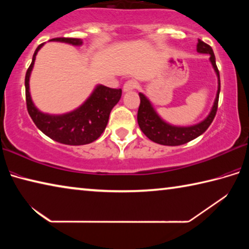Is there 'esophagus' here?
<instances>
[{"label": "esophagus", "instance_id": "34e87169", "mask_svg": "<svg viewBox=\"0 0 249 249\" xmlns=\"http://www.w3.org/2000/svg\"><path fill=\"white\" fill-rule=\"evenodd\" d=\"M136 87H137V82L136 81H134V80H128V81H126L125 84L123 86V91L124 92L132 91Z\"/></svg>", "mask_w": 249, "mask_h": 249}]
</instances>
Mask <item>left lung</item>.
Wrapping results in <instances>:
<instances>
[{
	"label": "left lung",
	"mask_w": 249,
	"mask_h": 249,
	"mask_svg": "<svg viewBox=\"0 0 249 249\" xmlns=\"http://www.w3.org/2000/svg\"><path fill=\"white\" fill-rule=\"evenodd\" d=\"M196 50L197 53H200L210 54V61L217 75L218 87L213 107L211 109L208 117H206L204 121H202L201 123L192 126H187V127H180V126H174L168 124L165 121L161 120V117L156 113L153 105L149 102V100L142 93H140L141 104L140 107H138L137 113L138 125H140L142 132L144 133L150 141L157 142V144L166 146H179L185 144V142H189L203 134L205 130L209 128V126L213 122L214 117H215L218 104V96H220L221 90L220 72H218V69L216 67L215 56H214L212 47H211L210 45L205 44L204 41H202L201 39L197 40Z\"/></svg>",
	"instance_id": "8db88e82"
}]
</instances>
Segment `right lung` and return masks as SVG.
Here are the masks:
<instances>
[{"instance_id": "add662e5", "label": "right lung", "mask_w": 249, "mask_h": 249, "mask_svg": "<svg viewBox=\"0 0 249 249\" xmlns=\"http://www.w3.org/2000/svg\"><path fill=\"white\" fill-rule=\"evenodd\" d=\"M50 41H61L73 46L82 45L79 38L58 37ZM40 44L34 53L31 66L25 75V93L29 116L41 132L52 140L65 145H86L98 140L107 127L109 113L122 96L121 89H111L105 86H96L92 94L81 107L61 115H50L40 112L34 105L29 93V77L35 62L36 54L43 47Z\"/></svg>"}]
</instances>
